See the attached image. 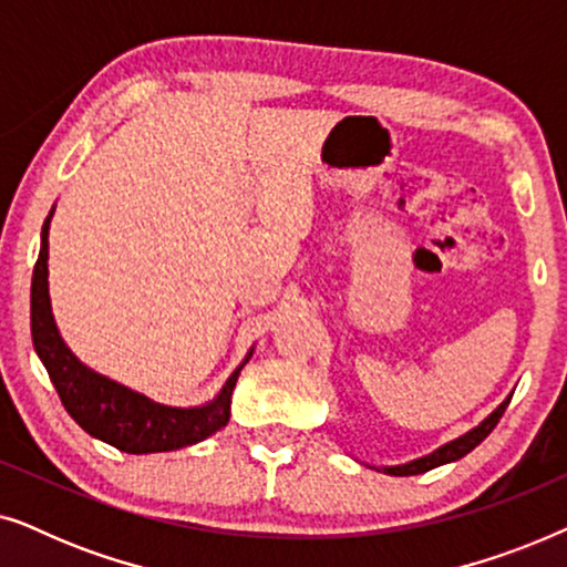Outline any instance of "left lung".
<instances>
[{"mask_svg":"<svg viewBox=\"0 0 567 567\" xmlns=\"http://www.w3.org/2000/svg\"><path fill=\"white\" fill-rule=\"evenodd\" d=\"M511 398H514V394H511ZM511 398L506 402H501V405L495 408L493 413L487 415L485 421L477 425V429H472L470 433H464V436H460V439L449 441L446 446L436 449V452L429 454V456H423V460L400 464V467H384V472H386V475H394V477H408V475H421V472H429L433 467H441V464H446V462L462 460V456L470 454L472 449L480 444V441H485L487 436H491V431L495 429V425H498L503 413H506Z\"/></svg>","mask_w":567,"mask_h":567,"instance_id":"obj_1","label":"left lung"}]
</instances>
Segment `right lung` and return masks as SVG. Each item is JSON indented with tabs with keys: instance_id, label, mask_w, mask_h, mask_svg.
Masks as SVG:
<instances>
[{
	"instance_id": "add662e5",
	"label": "right lung",
	"mask_w": 567,
	"mask_h": 567,
	"mask_svg": "<svg viewBox=\"0 0 567 567\" xmlns=\"http://www.w3.org/2000/svg\"><path fill=\"white\" fill-rule=\"evenodd\" d=\"M53 214V212H51ZM49 219L41 231V252L33 268L30 286V332L35 353L41 355L61 405L82 425L90 436L111 444L128 454L175 452V449L198 444L224 429L229 421V402L235 390L239 367L221 386L219 398L204 408H165L146 400L111 379L95 374L76 361L61 340L49 301Z\"/></svg>"
}]
</instances>
